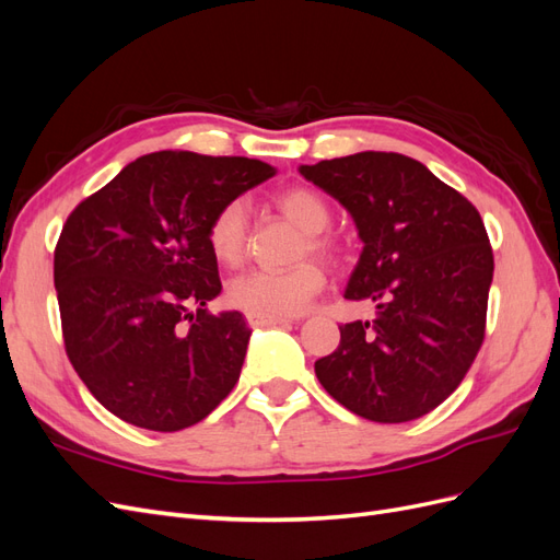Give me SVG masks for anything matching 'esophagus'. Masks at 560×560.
Wrapping results in <instances>:
<instances>
[{"label": "esophagus", "instance_id": "esophagus-1", "mask_svg": "<svg viewBox=\"0 0 560 560\" xmlns=\"http://www.w3.org/2000/svg\"><path fill=\"white\" fill-rule=\"evenodd\" d=\"M287 317H266V315H247V325L249 327H276V325H287Z\"/></svg>", "mask_w": 560, "mask_h": 560}]
</instances>
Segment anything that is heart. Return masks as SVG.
<instances>
[{"mask_svg":"<svg viewBox=\"0 0 560 560\" xmlns=\"http://www.w3.org/2000/svg\"><path fill=\"white\" fill-rule=\"evenodd\" d=\"M278 210L296 224L306 241L301 243L299 257L334 259L338 245L325 229L331 222V208L325 196L311 186H290L276 196ZM206 241L214 261L224 268H238L247 257L249 210L243 198L222 202L208 222ZM327 276L319 264L301 261L290 270H247L233 278L226 287V299L233 308L247 315L287 317L296 315L325 290Z\"/></svg>","mask_w":560,"mask_h":560,"instance_id":"b5f03b06","label":"heart"}]
</instances>
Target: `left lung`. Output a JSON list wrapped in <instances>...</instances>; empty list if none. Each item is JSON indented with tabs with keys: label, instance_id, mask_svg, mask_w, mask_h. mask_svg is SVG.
<instances>
[{
	"label": "left lung",
	"instance_id": "8db88e82",
	"mask_svg": "<svg viewBox=\"0 0 560 560\" xmlns=\"http://www.w3.org/2000/svg\"><path fill=\"white\" fill-rule=\"evenodd\" d=\"M352 214L364 249L346 299L374 301L371 322L341 325L315 362L322 387L374 422L436 409L483 343L493 249L479 210L416 159L395 151L301 165Z\"/></svg>",
	"mask_w": 560,
	"mask_h": 560
}]
</instances>
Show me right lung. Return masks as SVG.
<instances>
[{
	"label": "right lung",
	"instance_id": "obj_1",
	"mask_svg": "<svg viewBox=\"0 0 560 560\" xmlns=\"http://www.w3.org/2000/svg\"><path fill=\"white\" fill-rule=\"evenodd\" d=\"M273 175L254 159L156 151L67 217L54 257L65 350L109 413L177 432L238 383L252 329L206 306L222 292L206 231L222 202Z\"/></svg>",
	"mask_w": 560,
	"mask_h": 560
}]
</instances>
